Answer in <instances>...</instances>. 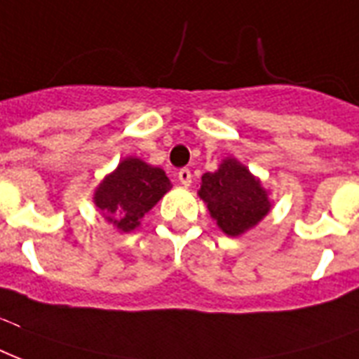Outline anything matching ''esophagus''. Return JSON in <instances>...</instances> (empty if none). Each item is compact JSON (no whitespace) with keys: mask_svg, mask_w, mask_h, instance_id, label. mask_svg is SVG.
<instances>
[{"mask_svg":"<svg viewBox=\"0 0 359 359\" xmlns=\"http://www.w3.org/2000/svg\"><path fill=\"white\" fill-rule=\"evenodd\" d=\"M177 182L182 183L183 187H189V185H191V182H193L191 170H189V168H182V170L177 172Z\"/></svg>","mask_w":359,"mask_h":359,"instance_id":"1","label":"esophagus"}]
</instances>
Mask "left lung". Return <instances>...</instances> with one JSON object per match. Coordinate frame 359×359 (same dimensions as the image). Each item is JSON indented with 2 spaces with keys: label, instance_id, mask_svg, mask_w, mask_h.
<instances>
[{
  "label": "left lung",
  "instance_id": "1",
  "mask_svg": "<svg viewBox=\"0 0 359 359\" xmlns=\"http://www.w3.org/2000/svg\"><path fill=\"white\" fill-rule=\"evenodd\" d=\"M198 196L211 219L230 238L255 229L273 205L260 177L236 157H224L217 170L205 172Z\"/></svg>",
  "mask_w": 359,
  "mask_h": 359
}]
</instances>
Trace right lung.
<instances>
[{
  "mask_svg": "<svg viewBox=\"0 0 359 359\" xmlns=\"http://www.w3.org/2000/svg\"><path fill=\"white\" fill-rule=\"evenodd\" d=\"M170 189L172 183L163 168L129 155L102 177L93 193V204L114 229L133 232Z\"/></svg>",
  "mask_w": 359,
  "mask_h": 359,
  "instance_id": "1",
  "label": "right lung"
}]
</instances>
